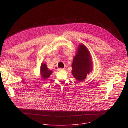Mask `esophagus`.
Returning <instances> with one entry per match:
<instances>
[{
  "mask_svg": "<svg viewBox=\"0 0 128 128\" xmlns=\"http://www.w3.org/2000/svg\"><path fill=\"white\" fill-rule=\"evenodd\" d=\"M65 69L64 68H58V71H61V70H64Z\"/></svg>",
  "mask_w": 128,
  "mask_h": 128,
  "instance_id": "34e87169",
  "label": "esophagus"
}]
</instances>
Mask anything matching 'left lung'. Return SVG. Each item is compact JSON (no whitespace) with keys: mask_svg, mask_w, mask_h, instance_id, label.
Segmentation results:
<instances>
[{"mask_svg":"<svg viewBox=\"0 0 128 128\" xmlns=\"http://www.w3.org/2000/svg\"><path fill=\"white\" fill-rule=\"evenodd\" d=\"M71 66L72 75L78 82L85 80L86 76L92 71L93 66L90 52L84 44L79 45Z\"/></svg>","mask_w":128,"mask_h":128,"instance_id":"left-lung-1","label":"left lung"}]
</instances>
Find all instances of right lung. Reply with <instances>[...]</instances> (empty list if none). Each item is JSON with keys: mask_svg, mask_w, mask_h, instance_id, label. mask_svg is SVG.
Instances as JSON below:
<instances>
[{"mask_svg": "<svg viewBox=\"0 0 128 128\" xmlns=\"http://www.w3.org/2000/svg\"><path fill=\"white\" fill-rule=\"evenodd\" d=\"M52 74V71L49 70L46 63H42L40 66V74L44 80H47Z\"/></svg>", "mask_w": 128, "mask_h": 128, "instance_id": "1", "label": "right lung"}]
</instances>
